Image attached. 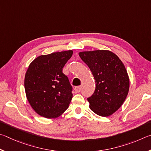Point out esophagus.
Returning a JSON list of instances; mask_svg holds the SVG:
<instances>
[{"label": "esophagus", "instance_id": "34e87169", "mask_svg": "<svg viewBox=\"0 0 151 151\" xmlns=\"http://www.w3.org/2000/svg\"><path fill=\"white\" fill-rule=\"evenodd\" d=\"M74 90H75L76 93H79V92H80L81 90V86H76V87H75V88H74Z\"/></svg>", "mask_w": 151, "mask_h": 151}]
</instances>
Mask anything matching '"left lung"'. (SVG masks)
<instances>
[{"label": "left lung", "mask_w": 151, "mask_h": 151, "mask_svg": "<svg viewBox=\"0 0 151 151\" xmlns=\"http://www.w3.org/2000/svg\"><path fill=\"white\" fill-rule=\"evenodd\" d=\"M96 80V89L88 98L89 108L97 115L108 117L125 101L129 89V78L125 65L109 50L79 53Z\"/></svg>", "instance_id": "1"}]
</instances>
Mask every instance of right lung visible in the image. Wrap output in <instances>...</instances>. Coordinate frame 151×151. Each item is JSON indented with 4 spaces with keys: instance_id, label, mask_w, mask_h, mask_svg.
<instances>
[{
    "instance_id": "add662e5",
    "label": "right lung",
    "mask_w": 151,
    "mask_h": 151,
    "mask_svg": "<svg viewBox=\"0 0 151 151\" xmlns=\"http://www.w3.org/2000/svg\"><path fill=\"white\" fill-rule=\"evenodd\" d=\"M72 54V50H68L40 55L26 71V97L32 109L42 117H58L69 107L72 87L62 70Z\"/></svg>"
}]
</instances>
